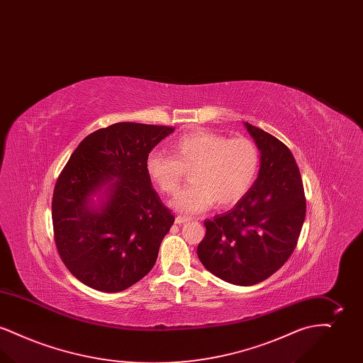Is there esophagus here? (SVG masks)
<instances>
[{
    "label": "esophagus",
    "instance_id": "34e87169",
    "mask_svg": "<svg viewBox=\"0 0 363 363\" xmlns=\"http://www.w3.org/2000/svg\"><path fill=\"white\" fill-rule=\"evenodd\" d=\"M191 220V218L189 216H184V215H178L177 218H175V223L177 225H182V223H186V222H190Z\"/></svg>",
    "mask_w": 363,
    "mask_h": 363
}]
</instances>
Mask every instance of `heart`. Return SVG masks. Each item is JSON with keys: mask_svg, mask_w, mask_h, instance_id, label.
Instances as JSON below:
<instances>
[{"mask_svg": "<svg viewBox=\"0 0 363 363\" xmlns=\"http://www.w3.org/2000/svg\"><path fill=\"white\" fill-rule=\"evenodd\" d=\"M172 151L173 156L151 152L147 173L163 193L174 194L190 172L191 184L170 201L174 209L188 215L204 212L215 201L223 208L240 203L259 170V150L246 138L197 130L178 138Z\"/></svg>", "mask_w": 363, "mask_h": 363, "instance_id": "obj_1", "label": "heart"}]
</instances>
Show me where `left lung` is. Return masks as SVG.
Masks as SVG:
<instances>
[{
	"label": "left lung",
	"instance_id": "left-lung-1",
	"mask_svg": "<svg viewBox=\"0 0 363 363\" xmlns=\"http://www.w3.org/2000/svg\"><path fill=\"white\" fill-rule=\"evenodd\" d=\"M261 152L256 182L235 207L206 220L197 256L211 274L237 286L274 275L290 259L306 215L301 173L291 151L247 122Z\"/></svg>",
	"mask_w": 363,
	"mask_h": 363
}]
</instances>
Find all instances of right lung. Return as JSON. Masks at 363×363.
I'll return each instance as SVG.
<instances>
[{
  "mask_svg": "<svg viewBox=\"0 0 363 363\" xmlns=\"http://www.w3.org/2000/svg\"><path fill=\"white\" fill-rule=\"evenodd\" d=\"M173 126L118 122L88 135L52 193L54 241L70 274L88 287L118 293L155 265L174 223L145 162ZM104 194L100 204L91 197ZM99 200V199H98Z\"/></svg>",
  "mask_w": 363,
  "mask_h": 363,
  "instance_id": "obj_1",
  "label": "right lung"
}]
</instances>
